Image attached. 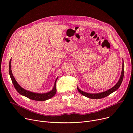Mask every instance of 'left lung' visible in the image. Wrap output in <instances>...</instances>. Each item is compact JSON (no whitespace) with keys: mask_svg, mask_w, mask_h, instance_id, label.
Wrapping results in <instances>:
<instances>
[{"mask_svg":"<svg viewBox=\"0 0 133 133\" xmlns=\"http://www.w3.org/2000/svg\"><path fill=\"white\" fill-rule=\"evenodd\" d=\"M123 67H122V74H121V76L120 77L119 80L118 81V82H117V83L116 84V85L112 87V88H111L110 89L108 90L107 91H105L104 92H101V93H94V94H92V93H88L87 92H85L84 91H82V90H81L78 87H77V90L78 91V92L82 94L83 95L86 96V97H88L90 99H102L103 98L106 97V96H108L109 95H110V94H111L112 93H113L114 92H115V91H116L118 89V88L120 87V85L123 82V78H124V62H123Z\"/></svg>","mask_w":133,"mask_h":133,"instance_id":"1","label":"left lung"}]
</instances>
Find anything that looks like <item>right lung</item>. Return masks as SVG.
<instances>
[{"label":"right lung","mask_w":133,"mask_h":133,"mask_svg":"<svg viewBox=\"0 0 133 133\" xmlns=\"http://www.w3.org/2000/svg\"><path fill=\"white\" fill-rule=\"evenodd\" d=\"M11 59H10L9 61V75L11 78L12 83H13V85L16 90V91L21 95L25 96L26 97L30 99L33 100H35V101H45L46 100L49 99L51 98H52L53 96L56 94L57 90H56V81L57 80V78L56 79L55 82V85L54 87V88L52 90L49 92L45 93H34V92H32L31 91H27L25 89H24L22 88L19 84L17 83L16 81L15 80L14 77L13 76V74H12V71L11 69Z\"/></svg>","instance_id":"obj_1"}]
</instances>
